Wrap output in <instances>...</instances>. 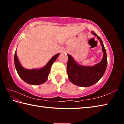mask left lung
Segmentation results:
<instances>
[{"label":"left lung","mask_w":124,"mask_h":124,"mask_svg":"<svg viewBox=\"0 0 124 124\" xmlns=\"http://www.w3.org/2000/svg\"><path fill=\"white\" fill-rule=\"evenodd\" d=\"M97 37L102 46L103 56L101 61L94 66H83L79 65L72 56L67 54L68 57L67 63V74L71 83L81 87H89L95 84L103 77L107 66V58L106 49L100 37L94 32H92Z\"/></svg>","instance_id":"left-lung-1"}]
</instances>
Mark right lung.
<instances>
[{
	"label": "right lung",
	"mask_w": 124,
	"mask_h": 124,
	"mask_svg": "<svg viewBox=\"0 0 124 124\" xmlns=\"http://www.w3.org/2000/svg\"><path fill=\"white\" fill-rule=\"evenodd\" d=\"M59 54H57L54 55L43 68L27 70L21 65L16 51L14 56L15 66L18 75L25 82L33 85H40L47 80L52 64L55 61Z\"/></svg>",
	"instance_id": "obj_1"
}]
</instances>
